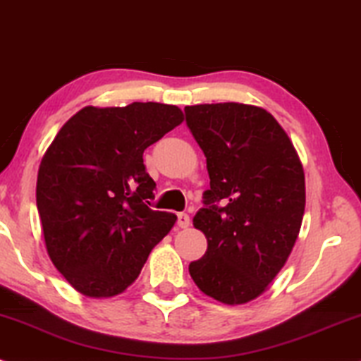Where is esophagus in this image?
<instances>
[{"instance_id": "obj_1", "label": "esophagus", "mask_w": 361, "mask_h": 361, "mask_svg": "<svg viewBox=\"0 0 361 361\" xmlns=\"http://www.w3.org/2000/svg\"><path fill=\"white\" fill-rule=\"evenodd\" d=\"M178 225H180L181 228H188L190 227V215L178 214Z\"/></svg>"}]
</instances>
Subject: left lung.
Wrapping results in <instances>:
<instances>
[{
  "label": "left lung",
  "instance_id": "1",
  "mask_svg": "<svg viewBox=\"0 0 361 361\" xmlns=\"http://www.w3.org/2000/svg\"><path fill=\"white\" fill-rule=\"evenodd\" d=\"M185 114L210 176L205 207L193 216L208 247L190 276L207 296L245 305L269 288L296 244L306 205L301 159L262 107L198 104Z\"/></svg>",
  "mask_w": 361,
  "mask_h": 361
}]
</instances>
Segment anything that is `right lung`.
<instances>
[{
  "mask_svg": "<svg viewBox=\"0 0 361 361\" xmlns=\"http://www.w3.org/2000/svg\"><path fill=\"white\" fill-rule=\"evenodd\" d=\"M183 123L176 106H87L43 154L37 207L47 252L73 289L112 298L137 279L176 215L151 210L156 183L142 153Z\"/></svg>",
  "mask_w": 361,
  "mask_h": 361,
  "instance_id": "1",
  "label": "right lung"
}]
</instances>
